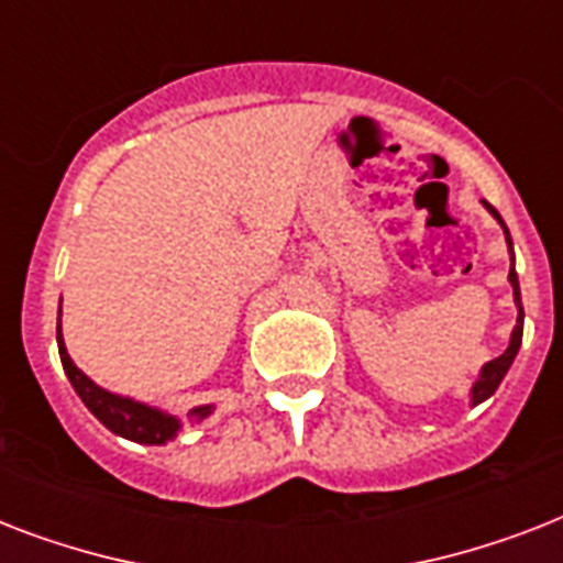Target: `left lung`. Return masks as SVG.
Here are the masks:
<instances>
[{
  "mask_svg": "<svg viewBox=\"0 0 563 563\" xmlns=\"http://www.w3.org/2000/svg\"><path fill=\"white\" fill-rule=\"evenodd\" d=\"M482 203H485V210H488L490 216L499 221L503 233H506L508 256H511V272H508V283H511V291H515L517 324H515V330H511V339H508L506 353H503V356H497V360H490V362H485V365H482L479 376H476V383L471 385V406H479V402H485L490 394L497 391L499 383L506 379L508 368L515 365V356H517V351H520V344H523V300H520V280H517V272H515V245H511V233H508L503 216H499V212L494 210L488 201H482Z\"/></svg>",
  "mask_w": 563,
  "mask_h": 563,
  "instance_id": "1",
  "label": "left lung"
}]
</instances>
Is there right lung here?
<instances>
[{"mask_svg": "<svg viewBox=\"0 0 563 563\" xmlns=\"http://www.w3.org/2000/svg\"><path fill=\"white\" fill-rule=\"evenodd\" d=\"M57 353H60V365H64L75 394L81 397L84 406H87L113 435L148 446L169 444V441L178 438V432L184 429V420H180L178 415H169V411L157 409V406H148V402L143 400H134V397H125V394L108 391V388H101V385L92 383L90 376L75 365L73 356L66 353L64 335H60V309H57ZM212 409H216L212 402H207V406H195V409H189L187 418L195 420V423H201L203 418H210Z\"/></svg>", "mask_w": 563, "mask_h": 563, "instance_id": "add662e5", "label": "right lung"}]
</instances>
